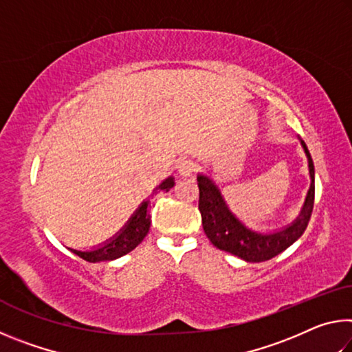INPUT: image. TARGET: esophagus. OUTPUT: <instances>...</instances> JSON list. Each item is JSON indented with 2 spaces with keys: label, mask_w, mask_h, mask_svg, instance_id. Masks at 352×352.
I'll use <instances>...</instances> for the list:
<instances>
[{
  "label": "esophagus",
  "mask_w": 352,
  "mask_h": 352,
  "mask_svg": "<svg viewBox=\"0 0 352 352\" xmlns=\"http://www.w3.org/2000/svg\"><path fill=\"white\" fill-rule=\"evenodd\" d=\"M175 169H177V174L178 175L183 177V178H186V177H189L194 172V163L190 162V160L182 158V160H178V162H177Z\"/></svg>",
  "instance_id": "34e87169"
}]
</instances>
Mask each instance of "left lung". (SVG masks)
Segmentation results:
<instances>
[{"mask_svg": "<svg viewBox=\"0 0 352 352\" xmlns=\"http://www.w3.org/2000/svg\"><path fill=\"white\" fill-rule=\"evenodd\" d=\"M300 142L307 157L309 177H311V186H309L305 205H302L298 217L290 225L281 230L261 233L248 228L236 214L230 210L226 204L222 190L205 174L197 175L199 182V210L201 214V225H204L205 234L211 241L214 247L222 252H228L247 262H264L276 254L283 253L292 243L300 239L301 234L307 228L311 214L314 210L315 197V170L311 153L307 151L306 142L300 138Z\"/></svg>", "mask_w": 352, "mask_h": 352, "instance_id": "8db88e82", "label": "left lung"}]
</instances>
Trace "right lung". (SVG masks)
Instances as JSON below:
<instances>
[{
	"mask_svg": "<svg viewBox=\"0 0 352 352\" xmlns=\"http://www.w3.org/2000/svg\"><path fill=\"white\" fill-rule=\"evenodd\" d=\"M174 177H168L166 180L158 184L157 188L153 189L151 197L157 194H164L169 192V190L174 188ZM151 199H146L142 204L138 206L132 217L127 220V223L122 226L118 233L110 237L109 241L104 243H99L98 247H93L90 250H76V248H68L74 254L79 256V258L85 259L88 262H100V261H113L121 258V256L127 254L140 245L144 239L146 234L148 233V228H151L152 216H151Z\"/></svg>",
	"mask_w": 352,
	"mask_h": 352,
	"instance_id": "right-lung-1",
	"label": "right lung"
}]
</instances>
